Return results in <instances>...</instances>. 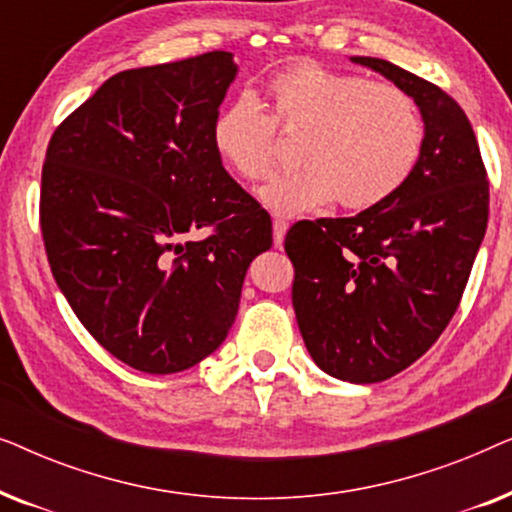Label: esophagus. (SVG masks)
Wrapping results in <instances>:
<instances>
[{"instance_id":"obj_1","label":"esophagus","mask_w":512,"mask_h":512,"mask_svg":"<svg viewBox=\"0 0 512 512\" xmlns=\"http://www.w3.org/2000/svg\"><path fill=\"white\" fill-rule=\"evenodd\" d=\"M286 228H289V223H286L284 219H275V221H272V235H275V244H277V247L284 242Z\"/></svg>"}]
</instances>
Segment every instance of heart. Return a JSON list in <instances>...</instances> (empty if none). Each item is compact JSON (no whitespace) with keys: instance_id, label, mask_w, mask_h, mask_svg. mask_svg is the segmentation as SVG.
<instances>
[{"instance_id":"obj_1","label":"heart","mask_w":512,"mask_h":512,"mask_svg":"<svg viewBox=\"0 0 512 512\" xmlns=\"http://www.w3.org/2000/svg\"><path fill=\"white\" fill-rule=\"evenodd\" d=\"M270 111L254 93L219 109L212 146L244 181L275 170L282 135L298 137L303 167L279 174L261 191L272 212L291 216L338 200L363 212L401 191L424 153L426 125L415 97L401 86L303 60L265 81Z\"/></svg>"}]
</instances>
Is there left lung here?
I'll return each mask as SVG.
<instances>
[{
    "label": "left lung",
    "mask_w": 512,
    "mask_h": 512,
    "mask_svg": "<svg viewBox=\"0 0 512 512\" xmlns=\"http://www.w3.org/2000/svg\"><path fill=\"white\" fill-rule=\"evenodd\" d=\"M352 60L415 97L422 160L394 198L345 219L298 221L284 249L314 363L338 380L373 384L429 352L457 312L487 230L489 181L457 100L389 60Z\"/></svg>",
    "instance_id": "left-lung-1"
}]
</instances>
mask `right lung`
Returning a JSON list of instances; mask_svg holds the SVG:
<instances>
[{"instance_id": "obj_1", "label": "right lung", "mask_w": 512, "mask_h": 512, "mask_svg": "<svg viewBox=\"0 0 512 512\" xmlns=\"http://www.w3.org/2000/svg\"><path fill=\"white\" fill-rule=\"evenodd\" d=\"M235 72L228 51L125 69L48 142L39 193L48 265L86 331L142 373H179L212 354L233 326L249 263L272 244L270 214L212 146Z\"/></svg>"}]
</instances>
